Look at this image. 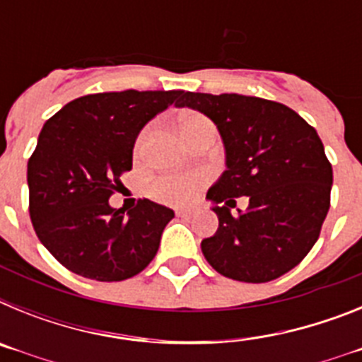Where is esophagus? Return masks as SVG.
I'll return each mask as SVG.
<instances>
[{"label": "esophagus", "instance_id": "esophagus-1", "mask_svg": "<svg viewBox=\"0 0 362 362\" xmlns=\"http://www.w3.org/2000/svg\"><path fill=\"white\" fill-rule=\"evenodd\" d=\"M177 217H190V216H194V210H190V209H181V210H177Z\"/></svg>", "mask_w": 362, "mask_h": 362}]
</instances>
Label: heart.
I'll return each instance as SVG.
<instances>
[{"mask_svg": "<svg viewBox=\"0 0 362 362\" xmlns=\"http://www.w3.org/2000/svg\"><path fill=\"white\" fill-rule=\"evenodd\" d=\"M206 124H210V121L204 116H201V114H187V116L181 117L179 130H181L183 139H187L188 136H192L196 130H199L201 127H206ZM148 136V129L139 136V139H137V152H141L145 148ZM203 179L204 177L201 174L161 177L158 181H153L152 187H150V192H152V196L156 199L163 201V203L185 204L196 197V192L201 187V183H203Z\"/></svg>", "mask_w": 362, "mask_h": 362, "instance_id": "obj_1", "label": "heart"}]
</instances>
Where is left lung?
Segmentation results:
<instances>
[{"mask_svg":"<svg viewBox=\"0 0 362 362\" xmlns=\"http://www.w3.org/2000/svg\"><path fill=\"white\" fill-rule=\"evenodd\" d=\"M175 107L214 121L226 170L210 187L219 228L201 250L221 276L267 283L305 259L330 209L334 174L317 132L286 105L241 94L181 92ZM249 209L232 216L235 197Z\"/></svg>","mask_w":362,"mask_h":362,"instance_id":"8db88e82","label":"left lung"}]
</instances>
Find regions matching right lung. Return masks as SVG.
Instances as JSON below:
<instances>
[{"instance_id": "right-lung-1", "label": "right lung", "mask_w": 362, "mask_h": 362, "mask_svg": "<svg viewBox=\"0 0 362 362\" xmlns=\"http://www.w3.org/2000/svg\"><path fill=\"white\" fill-rule=\"evenodd\" d=\"M181 90L103 92L74 99L41 129L28 159V212L37 238L70 272L123 281L148 267L174 210L139 199L108 204L132 168L137 136Z\"/></svg>"}]
</instances>
